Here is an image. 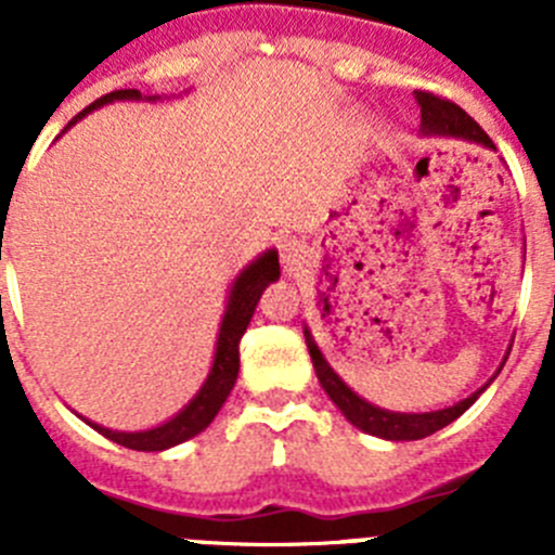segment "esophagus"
<instances>
[{
	"label": "esophagus",
	"instance_id": "esophagus-1",
	"mask_svg": "<svg viewBox=\"0 0 555 555\" xmlns=\"http://www.w3.org/2000/svg\"><path fill=\"white\" fill-rule=\"evenodd\" d=\"M281 263L283 272H297L306 263V247L297 238H283L281 242Z\"/></svg>",
	"mask_w": 555,
	"mask_h": 555
}]
</instances>
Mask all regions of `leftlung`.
I'll return each mask as SVG.
<instances>
[{
    "instance_id": "8db88e82",
    "label": "left lung",
    "mask_w": 555,
    "mask_h": 555,
    "mask_svg": "<svg viewBox=\"0 0 555 555\" xmlns=\"http://www.w3.org/2000/svg\"><path fill=\"white\" fill-rule=\"evenodd\" d=\"M416 105H420V113H423V132L425 135H453V139H467L475 141V144L492 146V139H489L487 132L480 130L478 121L469 116L467 111H461L455 102L442 100V96L430 94V91H414ZM306 345L308 352H311L313 370H317V377H320L322 389L327 391L333 403L338 405V411L350 420L356 428H361L364 434L380 436V439H391V442H411V439H425V436L436 434V430H442L444 425H450L453 420H459L469 405L475 403L480 397L478 389L475 395H469L467 400H461V403L450 405V409L442 411H425V414H400V411H386L377 409V405L366 403L364 397H358L350 386L341 380V377L333 372V366L327 364V358L322 356L320 345L313 341L311 331L306 325ZM508 358V356H506Z\"/></svg>"
}]
</instances>
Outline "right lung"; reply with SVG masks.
Listing matches in <instances>:
<instances>
[{
    "label": "right lung",
    "mask_w": 555,
    "mask_h": 555,
    "mask_svg": "<svg viewBox=\"0 0 555 555\" xmlns=\"http://www.w3.org/2000/svg\"><path fill=\"white\" fill-rule=\"evenodd\" d=\"M116 100H141V91L135 88H125V91H111V94L100 96L96 102L80 111L75 119L68 121V127L80 121L86 113L96 111V107L107 105V102ZM155 100V96H152ZM66 127V130H68ZM63 130V132H66ZM281 278V263H278V253L269 249V253L258 255L247 269H244L238 278H235L233 288H230L228 308H224L222 325H219V338H217V352H214V364H210L208 377H205L203 389L194 395L189 405H185L180 414H175L169 423L158 425V428L150 430H135V434H125V430H111L102 428V425L86 423L94 430H100L105 439L121 444V448L130 450H144V453H158V450H169L175 444L185 442L191 436H197L199 430L208 428L214 423V416L219 414V409L228 400L230 389L235 386V377H238V341H242L244 331H247L249 320H253L255 306L261 300L263 288L272 281Z\"/></svg>",
    "instance_id": "right-lung-1"
}]
</instances>
